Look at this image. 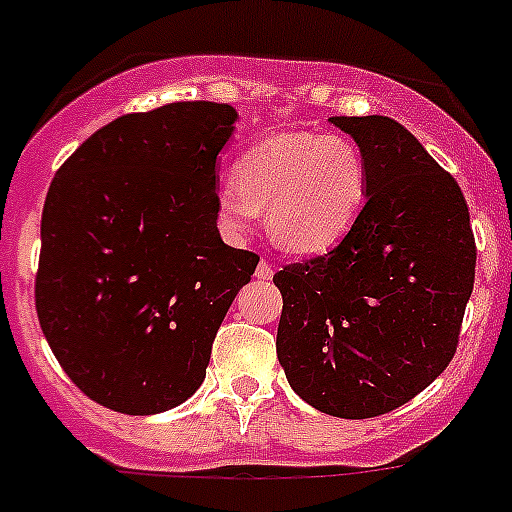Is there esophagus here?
I'll return each instance as SVG.
<instances>
[{
  "label": "esophagus",
  "instance_id": "1",
  "mask_svg": "<svg viewBox=\"0 0 512 512\" xmlns=\"http://www.w3.org/2000/svg\"><path fill=\"white\" fill-rule=\"evenodd\" d=\"M272 272H275V267H272L267 260H260V265H257V270H255V278L257 280H270Z\"/></svg>",
  "mask_w": 512,
  "mask_h": 512
}]
</instances>
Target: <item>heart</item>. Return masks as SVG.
I'll return each instance as SVG.
<instances>
[{
	"label": "heart",
	"instance_id": "b5f03b06",
	"mask_svg": "<svg viewBox=\"0 0 512 512\" xmlns=\"http://www.w3.org/2000/svg\"><path fill=\"white\" fill-rule=\"evenodd\" d=\"M369 197V166L346 136L313 131L275 133L255 143L237 176L217 186V217L240 237L260 219L275 247L315 255L336 247L353 229Z\"/></svg>",
	"mask_w": 512,
	"mask_h": 512
}]
</instances>
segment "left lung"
I'll list each match as a JSON object with an SVG mask.
<instances>
[{
    "mask_svg": "<svg viewBox=\"0 0 512 512\" xmlns=\"http://www.w3.org/2000/svg\"><path fill=\"white\" fill-rule=\"evenodd\" d=\"M369 166V197L328 255L275 272L278 358L318 412L369 419L407 404L455 356L475 283L460 186L386 116H336Z\"/></svg>",
    "mask_w": 512,
    "mask_h": 512,
    "instance_id": "left-lung-1",
    "label": "left lung"
}]
</instances>
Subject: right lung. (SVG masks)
Returning a JSON list of instances; mask_svg holds the SVG:
<instances>
[{
    "instance_id": "right-lung-1",
    "label": "right lung",
    "mask_w": 512,
    "mask_h": 512,
    "mask_svg": "<svg viewBox=\"0 0 512 512\" xmlns=\"http://www.w3.org/2000/svg\"><path fill=\"white\" fill-rule=\"evenodd\" d=\"M237 111L186 100L95 131L42 209L37 318L83 394L121 414L179 407L260 257L217 229L219 151Z\"/></svg>"
}]
</instances>
